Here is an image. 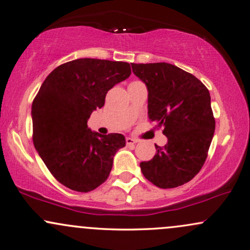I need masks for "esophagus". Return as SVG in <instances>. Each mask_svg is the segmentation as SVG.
I'll return each instance as SVG.
<instances>
[{
    "instance_id": "obj_1",
    "label": "esophagus",
    "mask_w": 250,
    "mask_h": 250,
    "mask_svg": "<svg viewBox=\"0 0 250 250\" xmlns=\"http://www.w3.org/2000/svg\"><path fill=\"white\" fill-rule=\"evenodd\" d=\"M125 143H126V145H135V144H137L138 143V140L137 139H133V138H130V137H128V138L125 139Z\"/></svg>"
}]
</instances>
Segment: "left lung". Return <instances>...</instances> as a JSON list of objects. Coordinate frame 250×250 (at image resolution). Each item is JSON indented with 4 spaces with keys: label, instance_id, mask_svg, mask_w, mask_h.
Instances as JSON below:
<instances>
[{
    "label": "left lung",
    "instance_id": "8db88e82",
    "mask_svg": "<svg viewBox=\"0 0 250 250\" xmlns=\"http://www.w3.org/2000/svg\"><path fill=\"white\" fill-rule=\"evenodd\" d=\"M132 72L148 90V118L163 126L164 147L140 168L159 188H175L190 181L205 163L215 120L209 91L185 70L170 63H131Z\"/></svg>",
    "mask_w": 250,
    "mask_h": 250
}]
</instances>
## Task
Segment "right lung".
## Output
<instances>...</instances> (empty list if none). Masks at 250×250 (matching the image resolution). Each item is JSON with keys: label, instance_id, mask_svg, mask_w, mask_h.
Segmentation results:
<instances>
[{"label": "right lung", "instance_id": "right-lung-1", "mask_svg": "<svg viewBox=\"0 0 250 250\" xmlns=\"http://www.w3.org/2000/svg\"><path fill=\"white\" fill-rule=\"evenodd\" d=\"M131 75L126 62L77 59L44 80L31 105L34 146L53 177L71 190L88 192L106 180L121 133L100 135L87 125L107 91Z\"/></svg>", "mask_w": 250, "mask_h": 250}]
</instances>
